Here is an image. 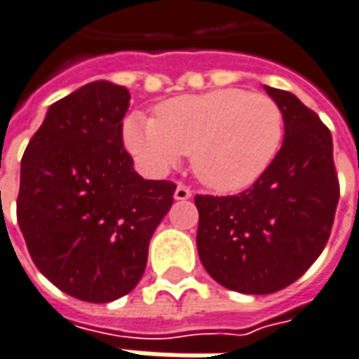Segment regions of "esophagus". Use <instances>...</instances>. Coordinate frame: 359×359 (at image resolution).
<instances>
[{"mask_svg":"<svg viewBox=\"0 0 359 359\" xmlns=\"http://www.w3.org/2000/svg\"><path fill=\"white\" fill-rule=\"evenodd\" d=\"M191 195H193V191H191L187 185L180 183L176 187V193H174V198H176V201H187V198H191Z\"/></svg>","mask_w":359,"mask_h":359,"instance_id":"esophagus-1","label":"esophagus"}]
</instances>
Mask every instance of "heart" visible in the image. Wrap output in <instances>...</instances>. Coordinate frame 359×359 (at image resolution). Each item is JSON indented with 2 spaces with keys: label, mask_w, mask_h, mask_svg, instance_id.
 I'll return each mask as SVG.
<instances>
[{
  "label": "heart",
  "mask_w": 359,
  "mask_h": 359,
  "mask_svg": "<svg viewBox=\"0 0 359 359\" xmlns=\"http://www.w3.org/2000/svg\"><path fill=\"white\" fill-rule=\"evenodd\" d=\"M282 134L278 104L242 88L170 98L155 118L132 113L125 123L126 149L145 170L161 174L191 153L196 177L221 193L257 182L276 157Z\"/></svg>",
  "instance_id": "heart-1"
}]
</instances>
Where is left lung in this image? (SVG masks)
Segmentation results:
<instances>
[{
	"instance_id": "1",
	"label": "left lung",
	"mask_w": 359,
	"mask_h": 359,
	"mask_svg": "<svg viewBox=\"0 0 359 359\" xmlns=\"http://www.w3.org/2000/svg\"><path fill=\"white\" fill-rule=\"evenodd\" d=\"M284 117V144L252 187L196 195V248L215 282L266 295L303 276L323 252L339 202L333 140L295 94L265 87Z\"/></svg>"
}]
</instances>
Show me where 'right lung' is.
<instances>
[{"label": "right lung", "instance_id": "right-lung-1", "mask_svg": "<svg viewBox=\"0 0 359 359\" xmlns=\"http://www.w3.org/2000/svg\"><path fill=\"white\" fill-rule=\"evenodd\" d=\"M130 93L94 81L48 107L20 163L16 219L32 259L87 303L132 292L176 183L144 180L123 144Z\"/></svg>", "mask_w": 359, "mask_h": 359}]
</instances>
